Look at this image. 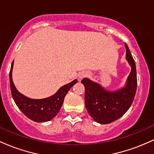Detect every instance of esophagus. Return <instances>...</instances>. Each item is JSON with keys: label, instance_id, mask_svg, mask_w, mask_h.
<instances>
[{"label": "esophagus", "instance_id": "obj_1", "mask_svg": "<svg viewBox=\"0 0 154 154\" xmlns=\"http://www.w3.org/2000/svg\"><path fill=\"white\" fill-rule=\"evenodd\" d=\"M88 75V74L86 73V72H81V73L79 74V78L82 79V78H83V77H86V76H87Z\"/></svg>", "mask_w": 154, "mask_h": 154}]
</instances>
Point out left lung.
<instances>
[{"label":"left lung","mask_w":154,"mask_h":154,"mask_svg":"<svg viewBox=\"0 0 154 154\" xmlns=\"http://www.w3.org/2000/svg\"><path fill=\"white\" fill-rule=\"evenodd\" d=\"M126 59L131 66L125 87L116 91H108L98 83L83 78L85 104L91 117L96 122L106 125L117 120L131 106L137 90V74L135 60L126 43Z\"/></svg>","instance_id":"8db88e82"}]
</instances>
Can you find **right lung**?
I'll return each instance as SVG.
<instances>
[{
  "mask_svg": "<svg viewBox=\"0 0 154 154\" xmlns=\"http://www.w3.org/2000/svg\"><path fill=\"white\" fill-rule=\"evenodd\" d=\"M14 61H12L9 73L10 88L12 97L15 103L21 111L26 117L37 122H45L50 121L55 117L61 109L63 103L64 97L75 83L77 79L65 85L48 98L43 99H32L24 96L17 91L12 80V69Z\"/></svg>",
  "mask_w": 154,
  "mask_h": 154,
  "instance_id": "add662e5",
  "label": "right lung"
}]
</instances>
